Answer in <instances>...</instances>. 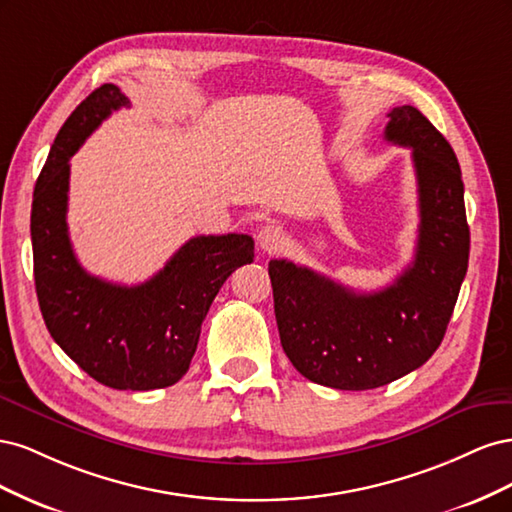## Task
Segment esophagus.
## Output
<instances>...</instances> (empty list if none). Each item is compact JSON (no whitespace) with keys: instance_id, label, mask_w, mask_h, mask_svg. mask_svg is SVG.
<instances>
[{"instance_id":"34e87169","label":"esophagus","mask_w":512,"mask_h":512,"mask_svg":"<svg viewBox=\"0 0 512 512\" xmlns=\"http://www.w3.org/2000/svg\"><path fill=\"white\" fill-rule=\"evenodd\" d=\"M256 241L260 245V250L275 252L284 245V230L280 226H275V224H267V226H262L258 230Z\"/></svg>"}]
</instances>
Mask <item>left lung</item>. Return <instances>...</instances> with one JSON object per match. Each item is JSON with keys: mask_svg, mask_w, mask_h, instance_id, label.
<instances>
[{"mask_svg": "<svg viewBox=\"0 0 512 512\" xmlns=\"http://www.w3.org/2000/svg\"><path fill=\"white\" fill-rule=\"evenodd\" d=\"M384 138L410 147L418 183L412 265L378 292H354L290 260H271L282 348L301 376L367 391L421 367L438 350L468 271L470 228L453 147L414 106L389 113Z\"/></svg>", "mask_w": 512, "mask_h": 512, "instance_id": "8db88e82", "label": "left lung"}]
</instances>
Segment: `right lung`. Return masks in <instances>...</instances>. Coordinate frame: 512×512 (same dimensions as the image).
<instances>
[{
  "instance_id": "1",
  "label": "right lung",
  "mask_w": 512,
  "mask_h": 512,
  "mask_svg": "<svg viewBox=\"0 0 512 512\" xmlns=\"http://www.w3.org/2000/svg\"><path fill=\"white\" fill-rule=\"evenodd\" d=\"M121 106L130 100L106 83L61 126L34 190V280L46 329L76 365L111 389L153 391L188 371L200 324L228 275L254 260V239L237 232L194 237L138 286L87 273L66 222L70 158Z\"/></svg>"
}]
</instances>
